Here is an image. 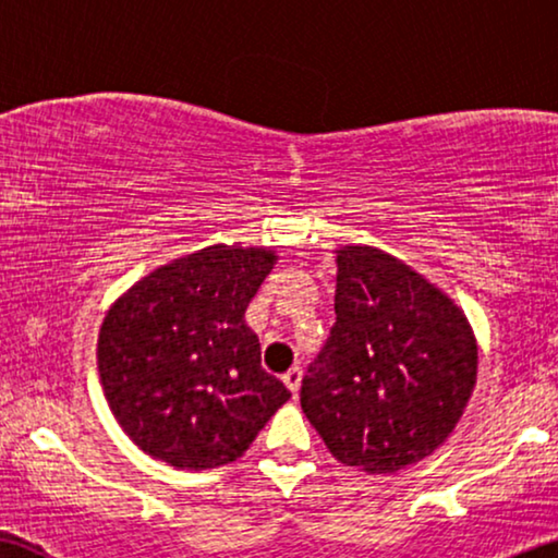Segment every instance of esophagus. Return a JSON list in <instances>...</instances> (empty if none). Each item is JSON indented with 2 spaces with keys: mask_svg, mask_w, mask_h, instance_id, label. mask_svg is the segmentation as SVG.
Instances as JSON below:
<instances>
[{
  "mask_svg": "<svg viewBox=\"0 0 558 558\" xmlns=\"http://www.w3.org/2000/svg\"><path fill=\"white\" fill-rule=\"evenodd\" d=\"M301 380H303V371L298 368V365H293V368H290L286 376H282V384L288 386V390L293 396H298V388H301Z\"/></svg>",
  "mask_w": 558,
  "mask_h": 558,
  "instance_id": "esophagus-1",
  "label": "esophagus"
}]
</instances>
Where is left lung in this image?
I'll return each mask as SVG.
<instances>
[{"label":"left lung","instance_id":"8db88e82","mask_svg":"<svg viewBox=\"0 0 558 558\" xmlns=\"http://www.w3.org/2000/svg\"><path fill=\"white\" fill-rule=\"evenodd\" d=\"M476 340L438 288L376 247L338 251L336 323L301 405L340 463L393 473L451 434L476 384Z\"/></svg>","mask_w":558,"mask_h":558}]
</instances>
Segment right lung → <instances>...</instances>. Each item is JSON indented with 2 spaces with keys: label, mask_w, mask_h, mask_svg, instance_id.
I'll list each match as a JSON object with an SVG mask.
<instances>
[{
  "label": "right lung",
  "mask_w": 558,
  "mask_h": 558,
  "mask_svg": "<svg viewBox=\"0 0 558 558\" xmlns=\"http://www.w3.org/2000/svg\"><path fill=\"white\" fill-rule=\"evenodd\" d=\"M272 263L263 247L210 245L149 272L105 315L99 380L145 453L193 471L230 463L288 401L245 323Z\"/></svg>",
  "instance_id": "add662e5"
}]
</instances>
